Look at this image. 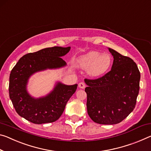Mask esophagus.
I'll list each match as a JSON object with an SVG mask.
<instances>
[{
	"instance_id": "1",
	"label": "esophagus",
	"mask_w": 151,
	"mask_h": 151,
	"mask_svg": "<svg viewBox=\"0 0 151 151\" xmlns=\"http://www.w3.org/2000/svg\"><path fill=\"white\" fill-rule=\"evenodd\" d=\"M85 87H86V85L83 82H81L79 83V84H78V87L81 88H85Z\"/></svg>"
}]
</instances>
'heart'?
Segmentation results:
<instances>
[{"mask_svg":"<svg viewBox=\"0 0 151 151\" xmlns=\"http://www.w3.org/2000/svg\"><path fill=\"white\" fill-rule=\"evenodd\" d=\"M112 64L111 55L102 54L97 51H91L76 60V64L82 70H87L88 75L92 77H98L106 74Z\"/></svg>","mask_w":151,"mask_h":151,"instance_id":"1","label":"heart"}]
</instances>
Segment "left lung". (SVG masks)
<instances>
[{"label": "left lung", "mask_w": 151, "mask_h": 151, "mask_svg": "<svg viewBox=\"0 0 151 151\" xmlns=\"http://www.w3.org/2000/svg\"><path fill=\"white\" fill-rule=\"evenodd\" d=\"M114 57L111 70L95 80L85 79L87 108L93 122L116 124L134 109L140 88V74L132 59L109 47Z\"/></svg>", "instance_id": "left-lung-1"}]
</instances>
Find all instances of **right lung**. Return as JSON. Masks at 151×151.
I'll return each instance as SVG.
<instances>
[{
	"label": "right lung",
	"instance_id": "1",
	"mask_svg": "<svg viewBox=\"0 0 151 151\" xmlns=\"http://www.w3.org/2000/svg\"><path fill=\"white\" fill-rule=\"evenodd\" d=\"M70 47L54 46L24 55L13 67L9 76V97L21 117L33 124L56 121L63 114L66 103L77 88V84L67 85L60 81L48 94L34 97L29 93L27 84L35 73L47 69H58L66 66L61 57Z\"/></svg>",
	"mask_w": 151,
	"mask_h": 151
}]
</instances>
